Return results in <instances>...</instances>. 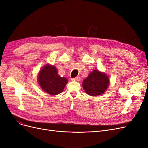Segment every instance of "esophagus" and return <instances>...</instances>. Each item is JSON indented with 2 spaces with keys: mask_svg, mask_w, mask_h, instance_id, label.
<instances>
[{
  "mask_svg": "<svg viewBox=\"0 0 148 148\" xmlns=\"http://www.w3.org/2000/svg\"><path fill=\"white\" fill-rule=\"evenodd\" d=\"M80 80V77H79V76H78V77H74V78H72L71 79V80L73 81H79Z\"/></svg>",
  "mask_w": 148,
  "mask_h": 148,
  "instance_id": "esophagus-1",
  "label": "esophagus"
}]
</instances>
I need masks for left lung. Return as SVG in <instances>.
Listing matches in <instances>:
<instances>
[{"label":"left lung","mask_w":148,"mask_h":148,"mask_svg":"<svg viewBox=\"0 0 148 148\" xmlns=\"http://www.w3.org/2000/svg\"><path fill=\"white\" fill-rule=\"evenodd\" d=\"M109 84V79L105 73L94 70L83 82L82 86L87 94L96 96L103 94Z\"/></svg>","instance_id":"1"}]
</instances>
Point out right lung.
Returning <instances> with one entry per match:
<instances>
[{
	"mask_svg": "<svg viewBox=\"0 0 148 148\" xmlns=\"http://www.w3.org/2000/svg\"><path fill=\"white\" fill-rule=\"evenodd\" d=\"M38 82L41 88L51 95H57L63 91L68 80L60 77L53 66L46 64L38 75Z\"/></svg>",
	"mask_w": 148,
	"mask_h": 148,
	"instance_id": "right-lung-1",
	"label": "right lung"
}]
</instances>
